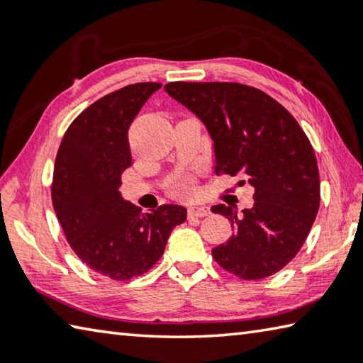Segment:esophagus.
<instances>
[{"mask_svg":"<svg viewBox=\"0 0 363 363\" xmlns=\"http://www.w3.org/2000/svg\"><path fill=\"white\" fill-rule=\"evenodd\" d=\"M210 214V208L208 206H189L187 216L189 218H205Z\"/></svg>","mask_w":363,"mask_h":363,"instance_id":"34e87169","label":"esophagus"}]
</instances>
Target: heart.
Wrapping results in <instances>:
<instances>
[{"label":"heart","mask_w":363,"mask_h":363,"mask_svg":"<svg viewBox=\"0 0 363 363\" xmlns=\"http://www.w3.org/2000/svg\"><path fill=\"white\" fill-rule=\"evenodd\" d=\"M194 179L192 177H179V179H174L169 184V190L177 196L187 195L190 190H192Z\"/></svg>","instance_id":"1"}]
</instances>
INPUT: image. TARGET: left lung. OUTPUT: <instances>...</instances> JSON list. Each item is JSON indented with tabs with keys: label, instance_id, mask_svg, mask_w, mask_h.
I'll use <instances>...</instances> for the list:
<instances>
[{
	"label": "left lung",
	"instance_id": "obj_1",
	"mask_svg": "<svg viewBox=\"0 0 363 363\" xmlns=\"http://www.w3.org/2000/svg\"><path fill=\"white\" fill-rule=\"evenodd\" d=\"M164 91L205 123L214 143L216 174L242 176L255 205L238 214L216 205L233 235L213 248L220 267L243 280L284 269L303 247L320 206L314 149L288 110L264 91L242 83L173 82Z\"/></svg>",
	"mask_w": 363,
	"mask_h": 363
}]
</instances>
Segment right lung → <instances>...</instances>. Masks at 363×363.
<instances>
[{"label": "right lung", "mask_w": 363, "mask_h": 363, "mask_svg": "<svg viewBox=\"0 0 363 363\" xmlns=\"http://www.w3.org/2000/svg\"><path fill=\"white\" fill-rule=\"evenodd\" d=\"M162 83H134L84 108L59 145L52 206L75 255L112 280L145 274L162 257L186 208L163 205L152 213L121 199V174L131 167L128 130Z\"/></svg>", "instance_id": "right-lung-1"}]
</instances>
